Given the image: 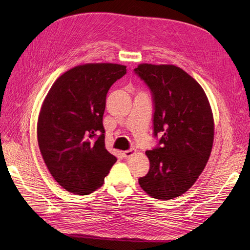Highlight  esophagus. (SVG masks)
I'll use <instances>...</instances> for the list:
<instances>
[{
  "label": "esophagus",
  "mask_w": 250,
  "mask_h": 250,
  "mask_svg": "<svg viewBox=\"0 0 250 250\" xmlns=\"http://www.w3.org/2000/svg\"><path fill=\"white\" fill-rule=\"evenodd\" d=\"M135 153V149H129V150H126L124 152V157L125 158H129L130 156H132L133 154Z\"/></svg>",
  "instance_id": "1"
}]
</instances>
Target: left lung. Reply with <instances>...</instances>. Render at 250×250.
Here are the masks:
<instances>
[{"label": "left lung", "mask_w": 250, "mask_h": 250, "mask_svg": "<svg viewBox=\"0 0 250 250\" xmlns=\"http://www.w3.org/2000/svg\"><path fill=\"white\" fill-rule=\"evenodd\" d=\"M134 71L151 90L153 133L161 136L158 146L146 151L150 169L139 183L152 198L171 200L188 191L207 165L212 109L202 86L176 65L141 63Z\"/></svg>", "instance_id": "1"}]
</instances>
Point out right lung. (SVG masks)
Masks as SVG:
<instances>
[{
    "instance_id": "add662e5",
    "label": "right lung",
    "mask_w": 250,
    "mask_h": 250,
    "mask_svg": "<svg viewBox=\"0 0 250 250\" xmlns=\"http://www.w3.org/2000/svg\"><path fill=\"white\" fill-rule=\"evenodd\" d=\"M125 74L117 63L77 65L57 79L42 103L39 150L52 177L72 193L96 190L116 162L105 148L102 118L109 88Z\"/></svg>"
}]
</instances>
